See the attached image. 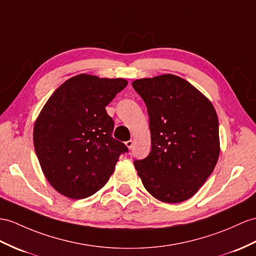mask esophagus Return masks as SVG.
Masks as SVG:
<instances>
[{"mask_svg":"<svg viewBox=\"0 0 256 256\" xmlns=\"http://www.w3.org/2000/svg\"><path fill=\"white\" fill-rule=\"evenodd\" d=\"M126 146H127V148H132V146H134V141H132V140H128V141L126 142Z\"/></svg>","mask_w":256,"mask_h":256,"instance_id":"esophagus-1","label":"esophagus"}]
</instances>
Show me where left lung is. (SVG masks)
<instances>
[{
    "label": "left lung",
    "instance_id": "left-lung-1",
    "mask_svg": "<svg viewBox=\"0 0 256 256\" xmlns=\"http://www.w3.org/2000/svg\"><path fill=\"white\" fill-rule=\"evenodd\" d=\"M150 118L151 152L134 162L155 198L180 203L193 196L213 172L220 156L218 117L213 105L175 74L134 80Z\"/></svg>",
    "mask_w": 256,
    "mask_h": 256
}]
</instances>
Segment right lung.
I'll return each mask as SVG.
<instances>
[{
    "label": "right lung",
    "instance_id": "right-lung-1",
    "mask_svg": "<svg viewBox=\"0 0 256 256\" xmlns=\"http://www.w3.org/2000/svg\"><path fill=\"white\" fill-rule=\"evenodd\" d=\"M127 80L81 74L60 86L36 118L34 144L53 188L79 200L103 188L128 148L114 139L106 105Z\"/></svg>",
    "mask_w": 256,
    "mask_h": 256
}]
</instances>
